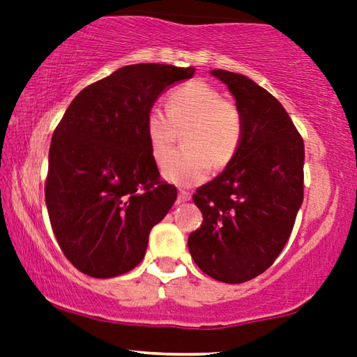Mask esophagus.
Instances as JSON below:
<instances>
[{
	"label": "esophagus",
	"mask_w": 357,
	"mask_h": 357,
	"mask_svg": "<svg viewBox=\"0 0 357 357\" xmlns=\"http://www.w3.org/2000/svg\"><path fill=\"white\" fill-rule=\"evenodd\" d=\"M190 198H192V195H190L188 192H185V190H180V192H178V202H180V203L188 202Z\"/></svg>",
	"instance_id": "34e87169"
}]
</instances>
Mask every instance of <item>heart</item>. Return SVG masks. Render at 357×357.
I'll return each instance as SVG.
<instances>
[{
  "label": "heart",
  "mask_w": 357,
  "mask_h": 357,
  "mask_svg": "<svg viewBox=\"0 0 357 357\" xmlns=\"http://www.w3.org/2000/svg\"><path fill=\"white\" fill-rule=\"evenodd\" d=\"M144 130L155 164L162 165L183 133L187 151L174 155L162 170L164 178L178 187H193L208 178L211 165L232 162L243 139L241 112L216 87L192 81L167 96V112L153 105L146 112Z\"/></svg>",
  "instance_id": "b5f03b06"
}]
</instances>
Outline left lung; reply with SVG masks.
Instances as JSON below:
<instances>
[{"label":"left lung","mask_w":357,"mask_h":357,"mask_svg":"<svg viewBox=\"0 0 357 357\" xmlns=\"http://www.w3.org/2000/svg\"><path fill=\"white\" fill-rule=\"evenodd\" d=\"M236 97L243 139L232 162L193 195L203 213L188 236L199 270L238 284L273 265L304 199V141L280 102L237 73L213 70Z\"/></svg>","instance_id":"8db88e82"}]
</instances>
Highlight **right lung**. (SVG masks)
<instances>
[{"mask_svg": "<svg viewBox=\"0 0 357 357\" xmlns=\"http://www.w3.org/2000/svg\"><path fill=\"white\" fill-rule=\"evenodd\" d=\"M195 68L139 63L75 97L53 131L45 203L58 245L81 273L114 278L144 258L149 232L177 199L160 180L146 112Z\"/></svg>", "mask_w": 357, "mask_h": 357, "instance_id": "obj_1", "label": "right lung"}]
</instances>
